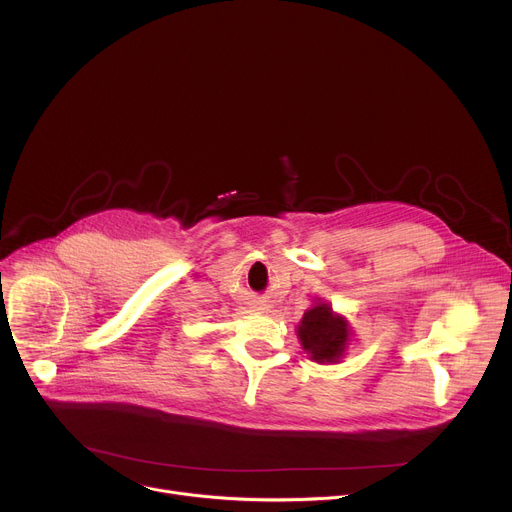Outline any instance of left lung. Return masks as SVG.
Returning <instances> with one entry per match:
<instances>
[{
  "label": "left lung",
  "instance_id": "left-lung-1",
  "mask_svg": "<svg viewBox=\"0 0 512 512\" xmlns=\"http://www.w3.org/2000/svg\"><path fill=\"white\" fill-rule=\"evenodd\" d=\"M298 338L312 360L320 364L340 362L350 342V326L346 318L332 312L330 304L318 302L306 310L298 326Z\"/></svg>",
  "mask_w": 512,
  "mask_h": 512
}]
</instances>
